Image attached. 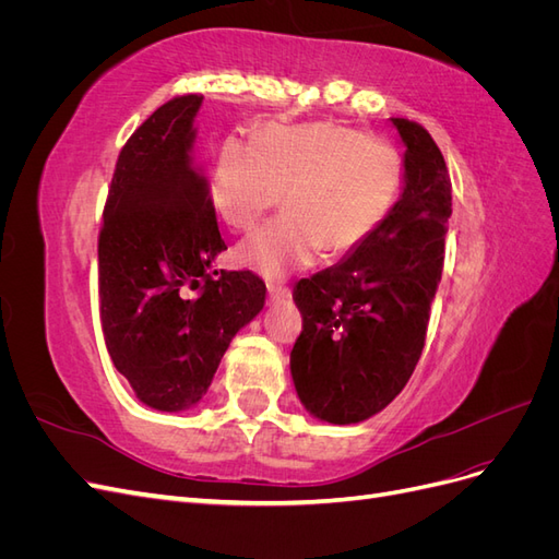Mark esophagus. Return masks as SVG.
<instances>
[{
	"label": "esophagus",
	"instance_id": "obj_1",
	"mask_svg": "<svg viewBox=\"0 0 559 559\" xmlns=\"http://www.w3.org/2000/svg\"><path fill=\"white\" fill-rule=\"evenodd\" d=\"M289 294H292L289 286L267 282V296H270V300H284V298H289Z\"/></svg>",
	"mask_w": 559,
	"mask_h": 559
}]
</instances>
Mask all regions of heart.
I'll return each mask as SVG.
<instances>
[{
	"label": "heart",
	"instance_id": "b5f03b06",
	"mask_svg": "<svg viewBox=\"0 0 559 559\" xmlns=\"http://www.w3.org/2000/svg\"><path fill=\"white\" fill-rule=\"evenodd\" d=\"M405 179L401 151L341 123H267L259 138H228L212 167L210 200L230 228L247 230L275 207L286 210L240 245L245 265L282 277L310 265L324 247H364L394 212Z\"/></svg>",
	"mask_w": 559,
	"mask_h": 559
}]
</instances>
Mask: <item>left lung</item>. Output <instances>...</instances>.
Wrapping results in <instances>:
<instances>
[{"instance_id": "obj_1", "label": "left lung", "mask_w": 559, "mask_h": 559, "mask_svg": "<svg viewBox=\"0 0 559 559\" xmlns=\"http://www.w3.org/2000/svg\"><path fill=\"white\" fill-rule=\"evenodd\" d=\"M405 144L403 195L382 228L337 265L300 280L292 376L306 408L354 425L392 403L421 357L443 273L452 181L431 134L392 118Z\"/></svg>"}]
</instances>
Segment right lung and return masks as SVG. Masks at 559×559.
Instances as JSON below:
<instances>
[{
	"instance_id": "obj_1",
	"label": "right lung",
	"mask_w": 559,
	"mask_h": 559,
	"mask_svg": "<svg viewBox=\"0 0 559 559\" xmlns=\"http://www.w3.org/2000/svg\"><path fill=\"white\" fill-rule=\"evenodd\" d=\"M202 95L173 97L116 160L97 238L99 321L109 357L148 408L195 405L233 335L265 302L251 270H212L226 247L193 158Z\"/></svg>"
}]
</instances>
